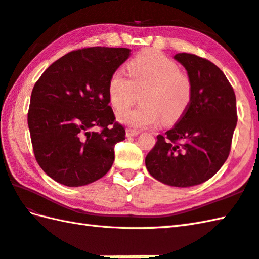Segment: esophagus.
<instances>
[{"label": "esophagus", "instance_id": "obj_1", "mask_svg": "<svg viewBox=\"0 0 259 259\" xmlns=\"http://www.w3.org/2000/svg\"><path fill=\"white\" fill-rule=\"evenodd\" d=\"M125 135H126V137H136V136L139 135V131L134 130V129H126Z\"/></svg>", "mask_w": 259, "mask_h": 259}]
</instances>
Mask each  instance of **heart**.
<instances>
[{"label":"heart","instance_id":"1","mask_svg":"<svg viewBox=\"0 0 259 259\" xmlns=\"http://www.w3.org/2000/svg\"><path fill=\"white\" fill-rule=\"evenodd\" d=\"M129 76L115 71L109 80L108 92L112 106L123 109L133 104L141 92L140 107L118 113L121 122L137 129L171 123L186 111L191 98V82L180 72L177 63L164 54L147 50L128 64Z\"/></svg>","mask_w":259,"mask_h":259}]
</instances>
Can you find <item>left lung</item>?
Here are the masks:
<instances>
[{
	"mask_svg": "<svg viewBox=\"0 0 259 259\" xmlns=\"http://www.w3.org/2000/svg\"><path fill=\"white\" fill-rule=\"evenodd\" d=\"M174 59L190 79V102L174 128L157 136L146 167L160 183L186 188L210 179L227 160L237 110L233 88L217 65L190 53Z\"/></svg>",
	"mask_w": 259,
	"mask_h": 259,
	"instance_id": "1",
	"label": "left lung"
}]
</instances>
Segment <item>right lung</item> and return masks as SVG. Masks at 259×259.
Listing matches in <instances>:
<instances>
[{
	"label": "right lung",
	"instance_id": "obj_1",
	"mask_svg": "<svg viewBox=\"0 0 259 259\" xmlns=\"http://www.w3.org/2000/svg\"><path fill=\"white\" fill-rule=\"evenodd\" d=\"M130 52L104 47L72 51L34 84L27 113L33 151L38 166L57 183L85 186L112 167L114 146L124 140L125 130L114 122L108 84Z\"/></svg>",
	"mask_w": 259,
	"mask_h": 259
}]
</instances>
